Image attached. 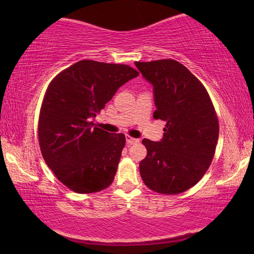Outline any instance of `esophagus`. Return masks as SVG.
Wrapping results in <instances>:
<instances>
[{"label": "esophagus", "mask_w": 254, "mask_h": 254, "mask_svg": "<svg viewBox=\"0 0 254 254\" xmlns=\"http://www.w3.org/2000/svg\"><path fill=\"white\" fill-rule=\"evenodd\" d=\"M126 139H127V144H134L136 142H139V139H135V137H132L130 135H127Z\"/></svg>", "instance_id": "obj_1"}]
</instances>
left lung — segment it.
<instances>
[{
	"label": "left lung",
	"instance_id": "1",
	"mask_svg": "<svg viewBox=\"0 0 254 254\" xmlns=\"http://www.w3.org/2000/svg\"><path fill=\"white\" fill-rule=\"evenodd\" d=\"M152 85L153 119L166 122L160 141L143 139L147 157L140 162L141 178L157 192L173 195L199 182L213 160L218 120L203 84L174 59L134 63Z\"/></svg>",
	"mask_w": 254,
	"mask_h": 254
}]
</instances>
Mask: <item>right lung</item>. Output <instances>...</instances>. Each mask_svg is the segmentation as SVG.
Listing matches in <instances>:
<instances>
[{"label": "right lung", "mask_w": 254, "mask_h": 254, "mask_svg": "<svg viewBox=\"0 0 254 254\" xmlns=\"http://www.w3.org/2000/svg\"><path fill=\"white\" fill-rule=\"evenodd\" d=\"M137 75L127 65L80 60L47 89L38 130L41 153L56 177L75 192L100 191L113 182L126 135L96 127L92 120Z\"/></svg>", "instance_id": "1"}]
</instances>
